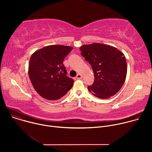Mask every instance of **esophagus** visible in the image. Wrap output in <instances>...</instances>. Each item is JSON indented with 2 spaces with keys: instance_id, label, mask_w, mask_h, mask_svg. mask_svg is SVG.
Wrapping results in <instances>:
<instances>
[{
  "instance_id": "1",
  "label": "esophagus",
  "mask_w": 152,
  "mask_h": 152,
  "mask_svg": "<svg viewBox=\"0 0 152 152\" xmlns=\"http://www.w3.org/2000/svg\"><path fill=\"white\" fill-rule=\"evenodd\" d=\"M76 77V79H81L82 77V75L80 74H77Z\"/></svg>"
}]
</instances>
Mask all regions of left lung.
<instances>
[{
  "label": "left lung",
  "mask_w": 152,
  "mask_h": 152,
  "mask_svg": "<svg viewBox=\"0 0 152 152\" xmlns=\"http://www.w3.org/2000/svg\"><path fill=\"white\" fill-rule=\"evenodd\" d=\"M81 55L91 65L95 80L88 89L100 99H107L121 89L127 75L124 54L112 46L92 43L80 48Z\"/></svg>",
  "instance_id": "left-lung-1"
}]
</instances>
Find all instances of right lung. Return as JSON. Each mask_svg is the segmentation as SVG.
I'll use <instances>...</instances> for the list:
<instances>
[{"label":"right lung","instance_id":"add662e5","mask_svg":"<svg viewBox=\"0 0 152 152\" xmlns=\"http://www.w3.org/2000/svg\"><path fill=\"white\" fill-rule=\"evenodd\" d=\"M73 47L45 46L31 55L28 67L29 79L37 93L50 100L61 99L71 89L74 80L66 76L62 64Z\"/></svg>","mask_w":152,"mask_h":152}]
</instances>
